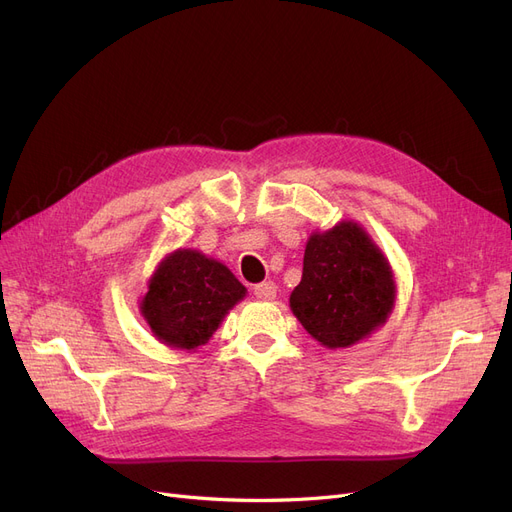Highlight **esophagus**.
<instances>
[{
  "instance_id": "1",
  "label": "esophagus",
  "mask_w": 512,
  "mask_h": 512,
  "mask_svg": "<svg viewBox=\"0 0 512 512\" xmlns=\"http://www.w3.org/2000/svg\"><path fill=\"white\" fill-rule=\"evenodd\" d=\"M253 290H255V297L261 301H274L278 294V286L274 282H261Z\"/></svg>"
}]
</instances>
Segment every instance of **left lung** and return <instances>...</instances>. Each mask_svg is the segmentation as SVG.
Wrapping results in <instances>:
<instances>
[{
	"instance_id": "obj_1",
	"label": "left lung",
	"mask_w": 512,
	"mask_h": 512,
	"mask_svg": "<svg viewBox=\"0 0 512 512\" xmlns=\"http://www.w3.org/2000/svg\"><path fill=\"white\" fill-rule=\"evenodd\" d=\"M396 303V278L382 249L355 220L315 230L290 309L321 346L346 348L382 328Z\"/></svg>"
}]
</instances>
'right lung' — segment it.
I'll return each mask as SVG.
<instances>
[{
  "mask_svg": "<svg viewBox=\"0 0 512 512\" xmlns=\"http://www.w3.org/2000/svg\"><path fill=\"white\" fill-rule=\"evenodd\" d=\"M245 297L247 288L224 263L197 249H176L157 263L139 309L161 344L197 351Z\"/></svg>",
  "mask_w": 512,
  "mask_h": 512,
  "instance_id": "right-lung-1",
  "label": "right lung"
}]
</instances>
